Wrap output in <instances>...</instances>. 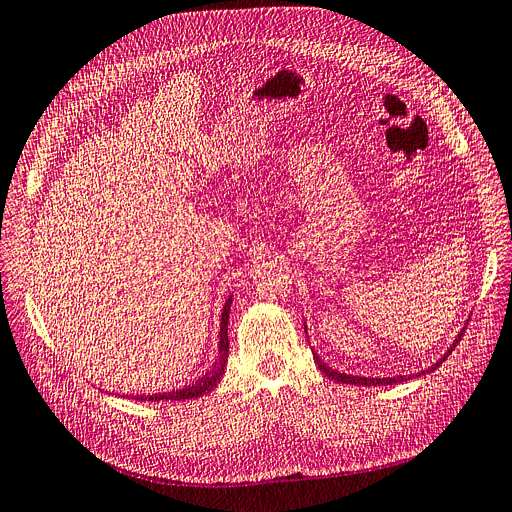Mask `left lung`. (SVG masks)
Returning a JSON list of instances; mask_svg holds the SVG:
<instances>
[{"label": "left lung", "mask_w": 512, "mask_h": 512, "mask_svg": "<svg viewBox=\"0 0 512 512\" xmlns=\"http://www.w3.org/2000/svg\"><path fill=\"white\" fill-rule=\"evenodd\" d=\"M463 332H465V326L459 330V334L455 336V340L451 342V346L447 348V352L445 355L435 363V365H430L426 371H418V373H410V375H396V377H363V375H350V373H342V371H336V369H332V367H328L322 359H320V355L316 350L311 348V352H313V359H316V365L320 367V371L328 377V379H334V381H338V383H348V385H391V383H404V381H410V379H416V377H420V375H426V373H432L435 371L437 367H441L443 363H445V359L451 355V352L455 350V346L459 344V340H461V336H463ZM305 334H307V326H305Z\"/></svg>", "instance_id": "8db88e82"}]
</instances>
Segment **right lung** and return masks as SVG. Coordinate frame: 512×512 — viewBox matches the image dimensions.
Listing matches in <instances>:
<instances>
[{
  "label": "right lung",
  "mask_w": 512,
  "mask_h": 512,
  "mask_svg": "<svg viewBox=\"0 0 512 512\" xmlns=\"http://www.w3.org/2000/svg\"><path fill=\"white\" fill-rule=\"evenodd\" d=\"M231 299L233 295H229L225 299V305H223V311H221V322H219V346H217V357L215 361L211 363V367L199 377L194 379L192 383L188 385H182L180 389H172V391H164V393H137V396H131V393H123V398H131V400H137V402H166V400H172V402H182V400H192V398H201L205 396V393H209L217 383L219 379L223 377L225 373V365H227V352H229V338H227V322H229V311H231Z\"/></svg>",
  "instance_id": "add662e5"
}]
</instances>
